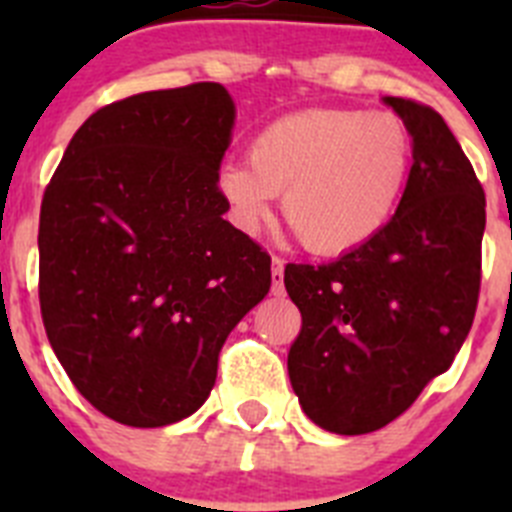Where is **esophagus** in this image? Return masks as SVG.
<instances>
[{
    "label": "esophagus",
    "mask_w": 512,
    "mask_h": 512,
    "mask_svg": "<svg viewBox=\"0 0 512 512\" xmlns=\"http://www.w3.org/2000/svg\"><path fill=\"white\" fill-rule=\"evenodd\" d=\"M271 279H274L271 292H274L277 297H282L284 295V259H279V256L271 259Z\"/></svg>",
    "instance_id": "1"
}]
</instances>
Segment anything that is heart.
I'll return each mask as SVG.
<instances>
[{
    "instance_id": "b5f03b06",
    "label": "heart",
    "mask_w": 512,
    "mask_h": 512,
    "mask_svg": "<svg viewBox=\"0 0 512 512\" xmlns=\"http://www.w3.org/2000/svg\"><path fill=\"white\" fill-rule=\"evenodd\" d=\"M248 158L217 174L238 225L259 228L282 194L297 241L320 256H341L395 220L413 171V138L390 112L312 107L264 125Z\"/></svg>"
}]
</instances>
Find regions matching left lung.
I'll return each instance as SVG.
<instances>
[{
  "label": "left lung",
  "mask_w": 512,
  "mask_h": 512,
  "mask_svg": "<svg viewBox=\"0 0 512 512\" xmlns=\"http://www.w3.org/2000/svg\"><path fill=\"white\" fill-rule=\"evenodd\" d=\"M384 102L413 135V171L395 220L330 264H287L302 328L289 346L292 390L312 423L341 436L400 418L454 364L482 282L485 192L433 107Z\"/></svg>",
  "instance_id": "8db88e82"
}]
</instances>
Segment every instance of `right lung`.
<instances>
[{"instance_id": "right-lung-1", "label": "right lung", "mask_w": 512, "mask_h": 512, "mask_svg": "<svg viewBox=\"0 0 512 512\" xmlns=\"http://www.w3.org/2000/svg\"><path fill=\"white\" fill-rule=\"evenodd\" d=\"M223 84L133 94L71 138L40 205V315L76 390L161 428L210 395L217 356L271 287V256L223 215Z\"/></svg>"}]
</instances>
